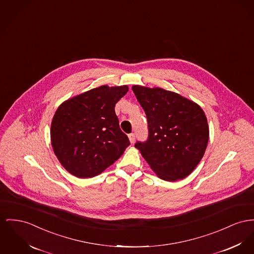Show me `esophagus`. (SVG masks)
<instances>
[{
	"instance_id": "obj_1",
	"label": "esophagus",
	"mask_w": 254,
	"mask_h": 254,
	"mask_svg": "<svg viewBox=\"0 0 254 254\" xmlns=\"http://www.w3.org/2000/svg\"><path fill=\"white\" fill-rule=\"evenodd\" d=\"M128 136H129V140H130V142H131V143H134L135 139V134H130Z\"/></svg>"
}]
</instances>
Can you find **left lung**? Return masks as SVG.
Listing matches in <instances>:
<instances>
[{
    "instance_id": "8db88e82",
    "label": "left lung",
    "mask_w": 254,
    "mask_h": 254,
    "mask_svg": "<svg viewBox=\"0 0 254 254\" xmlns=\"http://www.w3.org/2000/svg\"><path fill=\"white\" fill-rule=\"evenodd\" d=\"M145 112L148 139L135 148L156 175L169 182L186 178L202 159L209 140V126L201 107L161 87L133 85Z\"/></svg>"
}]
</instances>
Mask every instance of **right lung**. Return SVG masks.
<instances>
[{
  "label": "right lung",
  "mask_w": 254,
  "mask_h": 254,
  "mask_svg": "<svg viewBox=\"0 0 254 254\" xmlns=\"http://www.w3.org/2000/svg\"><path fill=\"white\" fill-rule=\"evenodd\" d=\"M128 85H101L63 102L52 119L51 144L62 166L78 178L99 175L130 145L115 107Z\"/></svg>",
  "instance_id": "right-lung-1"
}]
</instances>
